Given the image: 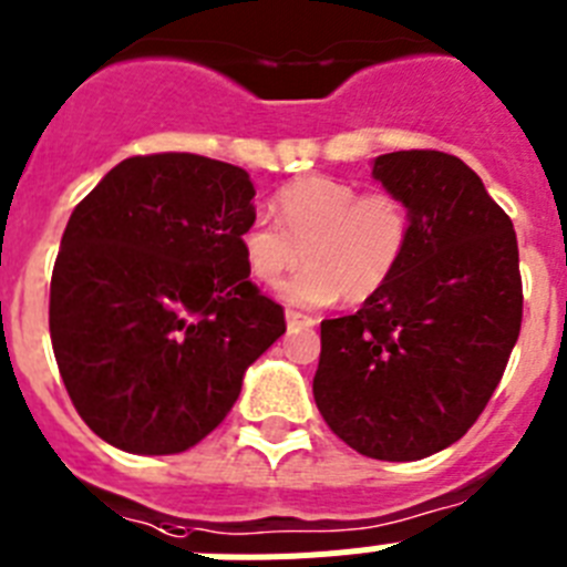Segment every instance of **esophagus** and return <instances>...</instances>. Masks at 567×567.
<instances>
[{"instance_id":"obj_1","label":"esophagus","mask_w":567,"mask_h":567,"mask_svg":"<svg viewBox=\"0 0 567 567\" xmlns=\"http://www.w3.org/2000/svg\"><path fill=\"white\" fill-rule=\"evenodd\" d=\"M287 327L289 329L315 327V318H309V315H303V312H295V309H287Z\"/></svg>"}]
</instances>
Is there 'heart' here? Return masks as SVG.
<instances>
[{
  "instance_id": "heart-1",
  "label": "heart",
  "mask_w": 567,
  "mask_h": 567,
  "mask_svg": "<svg viewBox=\"0 0 567 567\" xmlns=\"http://www.w3.org/2000/svg\"><path fill=\"white\" fill-rule=\"evenodd\" d=\"M275 215L252 213L238 235L244 267L275 284L300 258L309 264L280 287L295 307L372 298L394 278L412 244L414 215L394 189H365L332 175H303L275 195Z\"/></svg>"
}]
</instances>
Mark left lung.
<instances>
[{"label": "left lung", "mask_w": 567, "mask_h": 567, "mask_svg": "<svg viewBox=\"0 0 567 567\" xmlns=\"http://www.w3.org/2000/svg\"><path fill=\"white\" fill-rule=\"evenodd\" d=\"M372 175L412 207V244L358 312L320 323L312 392L346 445L405 463L477 423L519 338L523 278L514 224L457 155L385 153Z\"/></svg>", "instance_id": "1"}]
</instances>
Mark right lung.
<instances>
[{
  "label": "right lung",
  "mask_w": 567,
  "mask_h": 567,
  "mask_svg": "<svg viewBox=\"0 0 567 567\" xmlns=\"http://www.w3.org/2000/svg\"><path fill=\"white\" fill-rule=\"evenodd\" d=\"M252 195L247 169L153 153L115 164L70 215L50 340L79 417L115 449L187 452L287 332L240 255Z\"/></svg>",
  "instance_id": "right-lung-1"
}]
</instances>
